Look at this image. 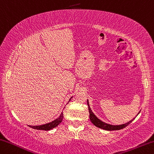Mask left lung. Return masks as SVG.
Segmentation results:
<instances>
[{
    "label": "left lung",
    "mask_w": 154,
    "mask_h": 154,
    "mask_svg": "<svg viewBox=\"0 0 154 154\" xmlns=\"http://www.w3.org/2000/svg\"><path fill=\"white\" fill-rule=\"evenodd\" d=\"M87 105H88L89 112V118H90L91 122L94 125H95L96 127H99V128L105 129V130H107V131H113V130H120V129H123V128H125V127H126L127 125H129L130 123H131V122L135 119V118H136V117L134 118L133 119L131 120L130 121H129L128 122H127V123H125V124H122V125H109V124L105 123V122H103L102 120L98 119V118H97L95 115H94V113L92 112L90 107H89L88 100H87ZM139 113H138V114H139Z\"/></svg>",
    "instance_id": "left-lung-1"
}]
</instances>
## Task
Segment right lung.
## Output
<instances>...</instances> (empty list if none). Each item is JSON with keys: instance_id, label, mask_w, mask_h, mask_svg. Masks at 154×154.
I'll return each instance as SVG.
<instances>
[{"instance_id": "add662e5", "label": "right lung", "mask_w": 154, "mask_h": 154, "mask_svg": "<svg viewBox=\"0 0 154 154\" xmlns=\"http://www.w3.org/2000/svg\"><path fill=\"white\" fill-rule=\"evenodd\" d=\"M72 98V97L69 99V102L71 100V99ZM68 102V103H69ZM63 119V113L62 112L60 113V116H59L58 118H56V120H53L51 122H49V123L45 124V125H38V126H32V125H28L29 127L34 129H38V130H45V131H49V130L54 129V127H57L58 125L62 122V120Z\"/></svg>"}]
</instances>
